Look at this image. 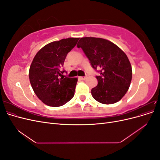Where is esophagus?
I'll return each instance as SVG.
<instances>
[{
  "label": "esophagus",
  "instance_id": "obj_1",
  "mask_svg": "<svg viewBox=\"0 0 160 160\" xmlns=\"http://www.w3.org/2000/svg\"><path fill=\"white\" fill-rule=\"evenodd\" d=\"M86 78H87V76H85V77H79V79H81V80H85Z\"/></svg>",
  "mask_w": 160,
  "mask_h": 160
}]
</instances>
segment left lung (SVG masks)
<instances>
[{"label":"left lung","instance_id":"8db88e82","mask_svg":"<svg viewBox=\"0 0 160 160\" xmlns=\"http://www.w3.org/2000/svg\"><path fill=\"white\" fill-rule=\"evenodd\" d=\"M77 47L81 48L91 67L100 73L96 76L98 85L91 89L93 98L103 104L122 99L132 78V66L125 53L112 42L101 38H81Z\"/></svg>","mask_w":160,"mask_h":160}]
</instances>
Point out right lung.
Listing matches in <instances>:
<instances>
[{"label":"right lung","instance_id":"right-lung-1","mask_svg":"<svg viewBox=\"0 0 160 160\" xmlns=\"http://www.w3.org/2000/svg\"><path fill=\"white\" fill-rule=\"evenodd\" d=\"M79 39L68 38L50 42L34 57L29 69L30 83L38 98L47 105L59 107L73 98L77 79L62 77L65 71L61 68Z\"/></svg>","mask_w":160,"mask_h":160}]
</instances>
